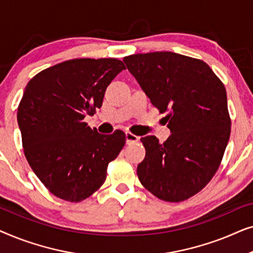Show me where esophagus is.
Returning <instances> with one entry per match:
<instances>
[{"label": "esophagus", "instance_id": "34e87169", "mask_svg": "<svg viewBox=\"0 0 253 253\" xmlns=\"http://www.w3.org/2000/svg\"><path fill=\"white\" fill-rule=\"evenodd\" d=\"M126 144H133V143H137V141L139 140V137L136 136V134L131 133V132H126Z\"/></svg>", "mask_w": 253, "mask_h": 253}]
</instances>
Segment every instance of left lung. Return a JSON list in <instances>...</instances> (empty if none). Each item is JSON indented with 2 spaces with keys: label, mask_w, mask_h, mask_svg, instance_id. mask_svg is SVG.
<instances>
[{
  "label": "left lung",
  "mask_w": 253,
  "mask_h": 253,
  "mask_svg": "<svg viewBox=\"0 0 253 253\" xmlns=\"http://www.w3.org/2000/svg\"><path fill=\"white\" fill-rule=\"evenodd\" d=\"M171 134L164 144L141 138L146 155L137 167L141 184L165 202L178 203L206 186L230 136L227 92L205 62L171 51L123 58Z\"/></svg>",
  "instance_id": "8db88e82"
}]
</instances>
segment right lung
<instances>
[{"mask_svg":"<svg viewBox=\"0 0 253 253\" xmlns=\"http://www.w3.org/2000/svg\"><path fill=\"white\" fill-rule=\"evenodd\" d=\"M124 69L117 58H75L27 83L17 112L24 153L58 198L78 203L93 195L122 151L123 131L101 134L83 120L102 106L107 86Z\"/></svg>","mask_w":253,"mask_h":253,"instance_id":"add662e5","label":"right lung"}]
</instances>
